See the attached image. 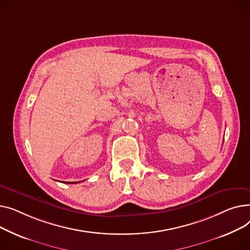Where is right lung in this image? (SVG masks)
Wrapping results in <instances>:
<instances>
[{
    "label": "right lung",
    "mask_w": 250,
    "mask_h": 250,
    "mask_svg": "<svg viewBox=\"0 0 250 250\" xmlns=\"http://www.w3.org/2000/svg\"><path fill=\"white\" fill-rule=\"evenodd\" d=\"M76 183H77V182H75V183H69V182H67L66 184H76Z\"/></svg>",
    "instance_id": "1"
}]
</instances>
